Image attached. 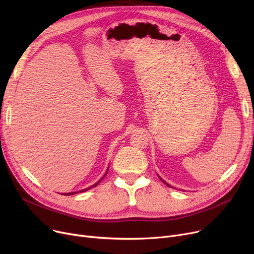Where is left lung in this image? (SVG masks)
Returning <instances> with one entry per match:
<instances>
[{"instance_id":"8db88e82","label":"left lung","mask_w":254,"mask_h":254,"mask_svg":"<svg viewBox=\"0 0 254 254\" xmlns=\"http://www.w3.org/2000/svg\"><path fill=\"white\" fill-rule=\"evenodd\" d=\"M159 179H161V180H162V181H163V182H164V183H165V184H166V185H167V186H169V188H171V185H170V184H168V183H167V182H166V181H164V180H163V179H162V178H161V177H159Z\"/></svg>"}]
</instances>
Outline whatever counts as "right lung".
I'll list each match as a JSON object with an SVG mask.
<instances>
[{
	"label": "right lung",
	"mask_w": 254,
	"mask_h": 254,
	"mask_svg": "<svg viewBox=\"0 0 254 254\" xmlns=\"http://www.w3.org/2000/svg\"><path fill=\"white\" fill-rule=\"evenodd\" d=\"M107 172H108V170H107ZM107 172H106V174H107ZM106 174L104 175V177L106 176ZM104 177L101 179V180H99L97 183H95V184H93L92 186H90V188H88V189H85V190H80V191H74V192H68V193H63L64 195H72V194H75V193H78V192H83V191H86V190H90L91 188H95V186H97L103 179H104Z\"/></svg>",
	"instance_id": "1"
}]
</instances>
